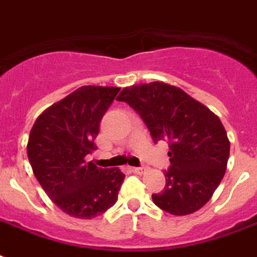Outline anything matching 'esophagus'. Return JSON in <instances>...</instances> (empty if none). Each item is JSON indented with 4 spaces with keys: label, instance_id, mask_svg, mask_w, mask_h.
<instances>
[{
    "label": "esophagus",
    "instance_id": "obj_1",
    "mask_svg": "<svg viewBox=\"0 0 257 257\" xmlns=\"http://www.w3.org/2000/svg\"><path fill=\"white\" fill-rule=\"evenodd\" d=\"M147 169L145 168H132V172L136 173V174H144Z\"/></svg>",
    "mask_w": 257,
    "mask_h": 257
}]
</instances>
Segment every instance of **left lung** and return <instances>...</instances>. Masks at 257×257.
<instances>
[{
	"mask_svg": "<svg viewBox=\"0 0 257 257\" xmlns=\"http://www.w3.org/2000/svg\"><path fill=\"white\" fill-rule=\"evenodd\" d=\"M147 124L156 144L168 141L170 169L154 204L173 214L189 215L210 201L222 182L230 157V140L220 118L176 85L164 81L126 87L117 96Z\"/></svg>",
	"mask_w": 257,
	"mask_h": 257,
	"instance_id": "left-lung-1",
	"label": "left lung"
}]
</instances>
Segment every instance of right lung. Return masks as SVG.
I'll use <instances>...</instances> for the list:
<instances>
[{"label": "right lung", "mask_w": 257, "mask_h": 257, "mask_svg": "<svg viewBox=\"0 0 257 257\" xmlns=\"http://www.w3.org/2000/svg\"><path fill=\"white\" fill-rule=\"evenodd\" d=\"M118 91L80 87L43 110L30 131L27 157L35 178L47 197L74 218L92 219L117 201L124 173L97 168L85 157L96 150L100 121Z\"/></svg>", "instance_id": "add662e5"}]
</instances>
